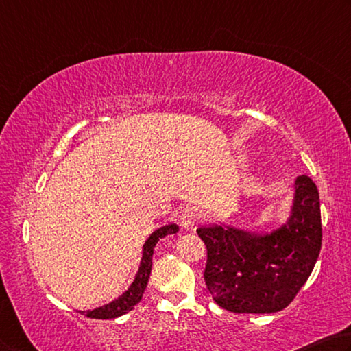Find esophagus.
Returning <instances> with one entry per match:
<instances>
[{
	"instance_id": "34e87169",
	"label": "esophagus",
	"mask_w": 351,
	"mask_h": 351,
	"mask_svg": "<svg viewBox=\"0 0 351 351\" xmlns=\"http://www.w3.org/2000/svg\"><path fill=\"white\" fill-rule=\"evenodd\" d=\"M180 222L185 228H191L197 222V213H195L194 208L186 206L180 211Z\"/></svg>"
}]
</instances>
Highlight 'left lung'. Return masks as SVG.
<instances>
[{"mask_svg":"<svg viewBox=\"0 0 351 351\" xmlns=\"http://www.w3.org/2000/svg\"><path fill=\"white\" fill-rule=\"evenodd\" d=\"M284 223L248 230L223 220L202 225L208 261L205 282L219 306L231 313L265 315L284 310L304 287L322 245L321 204L310 177L294 179Z\"/></svg>","mask_w":351,"mask_h":351,"instance_id":"8db88e82","label":"left lung"}]
</instances>
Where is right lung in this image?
Returning <instances> with one entry per match:
<instances>
[{"instance_id": "right-lung-1", "label": "right lung", "mask_w": 351, "mask_h": 351, "mask_svg": "<svg viewBox=\"0 0 351 351\" xmlns=\"http://www.w3.org/2000/svg\"><path fill=\"white\" fill-rule=\"evenodd\" d=\"M177 231H179V225L177 223H166L154 231L152 234L146 239L143 248H141V261H140L138 271L135 274L132 284L128 287V290L123 294H120L117 299L110 300L109 304L97 306V308L90 311H80V313H83L84 316L92 317V319H115L134 310V306L141 300V296H143V293L146 290L147 280H149L154 248H156V245L160 239L168 234H176Z\"/></svg>"}]
</instances>
